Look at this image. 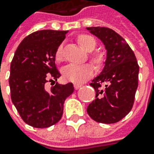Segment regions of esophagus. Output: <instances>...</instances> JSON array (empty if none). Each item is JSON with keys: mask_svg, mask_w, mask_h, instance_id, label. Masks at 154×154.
I'll return each instance as SVG.
<instances>
[{"mask_svg": "<svg viewBox=\"0 0 154 154\" xmlns=\"http://www.w3.org/2000/svg\"><path fill=\"white\" fill-rule=\"evenodd\" d=\"M74 86L75 90H78V89H80V87L82 86V85L81 84H74Z\"/></svg>", "mask_w": 154, "mask_h": 154, "instance_id": "esophagus-1", "label": "esophagus"}]
</instances>
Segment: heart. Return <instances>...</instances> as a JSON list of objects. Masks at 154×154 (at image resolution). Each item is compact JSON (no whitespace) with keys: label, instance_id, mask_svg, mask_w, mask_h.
I'll return each mask as SVG.
<instances>
[{"label":"heart","instance_id":"b5f03b06","mask_svg":"<svg viewBox=\"0 0 154 154\" xmlns=\"http://www.w3.org/2000/svg\"><path fill=\"white\" fill-rule=\"evenodd\" d=\"M79 45L88 52H92L96 48V41L92 37L83 34L78 37ZM55 58L57 62L62 60V45L58 46L55 53ZM102 61L101 56H96L94 57V62L100 63ZM93 74V68L90 64H69L62 69L63 79L67 81L74 83H82L87 80Z\"/></svg>","mask_w":154,"mask_h":154}]
</instances>
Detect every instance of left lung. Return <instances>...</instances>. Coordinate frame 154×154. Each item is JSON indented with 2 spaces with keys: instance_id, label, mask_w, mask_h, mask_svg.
Wrapping results in <instances>:
<instances>
[{
  "instance_id": "left-lung-1",
  "label": "left lung",
  "mask_w": 154,
  "mask_h": 154,
  "mask_svg": "<svg viewBox=\"0 0 154 154\" xmlns=\"http://www.w3.org/2000/svg\"><path fill=\"white\" fill-rule=\"evenodd\" d=\"M104 45L106 58L101 73L90 85L96 99L86 109L94 121L115 123L128 114L138 87L139 66L133 51L115 31L107 27H86Z\"/></svg>"
}]
</instances>
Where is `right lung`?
Wrapping results in <instances>:
<instances>
[{
  "mask_svg": "<svg viewBox=\"0 0 154 154\" xmlns=\"http://www.w3.org/2000/svg\"><path fill=\"white\" fill-rule=\"evenodd\" d=\"M67 33L42 30L30 34L22 40L11 62L12 102L23 121L34 128L51 127L60 121L64 101L74 92L72 83L56 82L61 74L55 53ZM48 81L54 82L50 90L46 89Z\"/></svg>",
  "mask_w": 154,
  "mask_h": 154,
  "instance_id": "1",
  "label": "right lung"
}]
</instances>
